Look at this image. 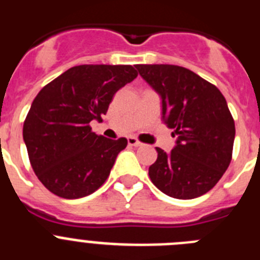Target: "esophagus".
<instances>
[{"label":"esophagus","instance_id":"34e87169","mask_svg":"<svg viewBox=\"0 0 260 260\" xmlns=\"http://www.w3.org/2000/svg\"><path fill=\"white\" fill-rule=\"evenodd\" d=\"M127 143H128V146H132V147H141L142 146V142L138 141L137 138H134V137H128Z\"/></svg>","mask_w":260,"mask_h":260}]
</instances>
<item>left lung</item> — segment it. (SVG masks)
I'll return each instance as SVG.
<instances>
[{
    "label": "left lung",
    "instance_id": "1",
    "mask_svg": "<svg viewBox=\"0 0 260 260\" xmlns=\"http://www.w3.org/2000/svg\"><path fill=\"white\" fill-rule=\"evenodd\" d=\"M162 99V118L177 137L171 153L156 147L148 176L160 191L192 199L210 191L228 169L236 126L226 100L215 84L176 65H137Z\"/></svg>",
    "mask_w": 260,
    "mask_h": 260
}]
</instances>
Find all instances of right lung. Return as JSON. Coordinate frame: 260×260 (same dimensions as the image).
<instances>
[{
  "label": "right lung",
  "mask_w": 260,
  "mask_h": 260,
  "mask_svg": "<svg viewBox=\"0 0 260 260\" xmlns=\"http://www.w3.org/2000/svg\"><path fill=\"white\" fill-rule=\"evenodd\" d=\"M138 75L132 65H79L41 88L23 123V139L40 182L57 197L83 198L109 177L126 138L92 132L114 93Z\"/></svg>",
  "instance_id": "1"
}]
</instances>
